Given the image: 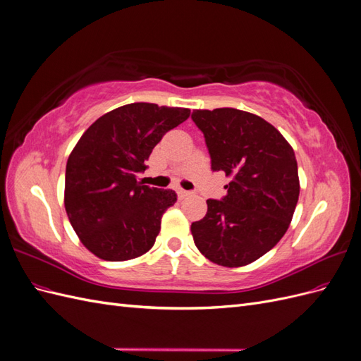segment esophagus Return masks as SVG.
Here are the masks:
<instances>
[{
    "mask_svg": "<svg viewBox=\"0 0 361 361\" xmlns=\"http://www.w3.org/2000/svg\"><path fill=\"white\" fill-rule=\"evenodd\" d=\"M178 195H179V199H185V197H188V195H191V192L180 188V190H178Z\"/></svg>",
    "mask_w": 361,
    "mask_h": 361,
    "instance_id": "34e87169",
    "label": "esophagus"
}]
</instances>
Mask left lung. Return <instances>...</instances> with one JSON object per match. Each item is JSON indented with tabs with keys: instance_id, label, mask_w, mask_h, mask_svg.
<instances>
[{
	"instance_id": "8db88e82",
	"label": "left lung",
	"mask_w": 361,
	"mask_h": 361,
	"mask_svg": "<svg viewBox=\"0 0 361 361\" xmlns=\"http://www.w3.org/2000/svg\"><path fill=\"white\" fill-rule=\"evenodd\" d=\"M211 155V169L232 180L221 200L191 224L194 244L214 264L236 268L257 260L286 233L300 195L293 149L262 117L236 108L191 114Z\"/></svg>"
}]
</instances>
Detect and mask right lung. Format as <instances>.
<instances>
[{"mask_svg": "<svg viewBox=\"0 0 361 361\" xmlns=\"http://www.w3.org/2000/svg\"><path fill=\"white\" fill-rule=\"evenodd\" d=\"M188 117V108L128 104L97 118L76 143L66 164L64 207L94 256L122 262L154 247L162 214L178 195L143 185L137 174L166 133Z\"/></svg>", "mask_w": 361, "mask_h": 361, "instance_id": "add662e5", "label": "right lung"}]
</instances>
